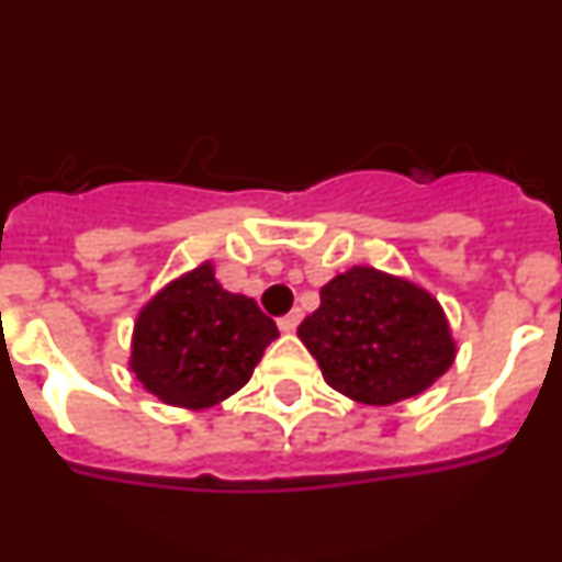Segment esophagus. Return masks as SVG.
Here are the masks:
<instances>
[{"label":"esophagus","instance_id":"1","mask_svg":"<svg viewBox=\"0 0 562 562\" xmlns=\"http://www.w3.org/2000/svg\"><path fill=\"white\" fill-rule=\"evenodd\" d=\"M301 321H304V312L292 310V312H286L284 317H278V329H281V331H295Z\"/></svg>","mask_w":562,"mask_h":562}]
</instances>
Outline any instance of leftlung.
Returning a JSON list of instances; mask_svg holds the SVG:
<instances>
[{
    "instance_id": "left-lung-1",
    "label": "left lung",
    "mask_w": 562,
    "mask_h": 562,
    "mask_svg": "<svg viewBox=\"0 0 562 562\" xmlns=\"http://www.w3.org/2000/svg\"><path fill=\"white\" fill-rule=\"evenodd\" d=\"M297 337L331 389L366 405L422 394L456 360L439 301L374 267H351L331 278Z\"/></svg>"
}]
</instances>
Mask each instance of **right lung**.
Masks as SVG:
<instances>
[{"label": "right lung", "instance_id": "obj_1", "mask_svg": "<svg viewBox=\"0 0 562 562\" xmlns=\"http://www.w3.org/2000/svg\"><path fill=\"white\" fill-rule=\"evenodd\" d=\"M276 337V321L252 297L222 290L202 265L143 306L128 366L168 405L211 408L250 380Z\"/></svg>", "mask_w": 562, "mask_h": 562}]
</instances>
